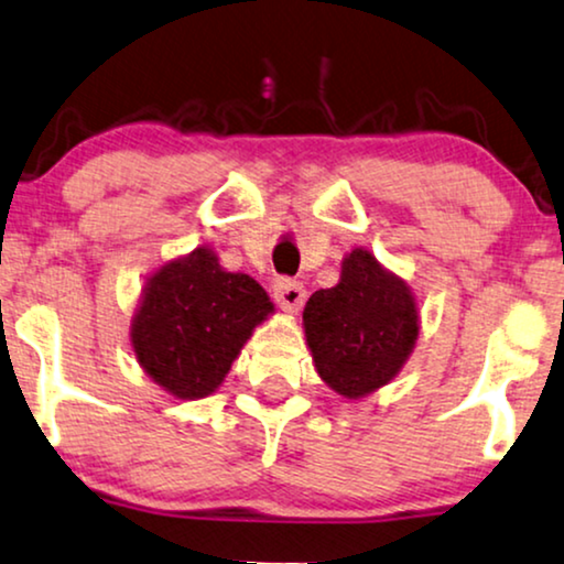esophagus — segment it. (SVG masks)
<instances>
[{"mask_svg":"<svg viewBox=\"0 0 564 564\" xmlns=\"http://www.w3.org/2000/svg\"><path fill=\"white\" fill-rule=\"evenodd\" d=\"M273 296H275V302L281 304V310L299 312L306 299V291L299 281H291V278H278L275 286H273Z\"/></svg>","mask_w":564,"mask_h":564,"instance_id":"1","label":"esophagus"}]
</instances>
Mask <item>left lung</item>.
Instances as JSON below:
<instances>
[{
    "label": "left lung",
    "instance_id": "8db88e82",
    "mask_svg": "<svg viewBox=\"0 0 564 564\" xmlns=\"http://www.w3.org/2000/svg\"><path fill=\"white\" fill-rule=\"evenodd\" d=\"M304 333L317 375L335 393L361 398L401 372L419 335L416 304L401 278L354 249L338 286L306 302Z\"/></svg>",
    "mask_w": 564,
    "mask_h": 564
}]
</instances>
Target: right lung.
<instances>
[{
  "label": "right lung",
  "mask_w": 564,
  "mask_h": 564,
  "mask_svg": "<svg viewBox=\"0 0 564 564\" xmlns=\"http://www.w3.org/2000/svg\"><path fill=\"white\" fill-rule=\"evenodd\" d=\"M270 312L273 302L254 278L226 273L199 247L148 281L132 323L134 356L176 398L210 395Z\"/></svg>",
  "instance_id": "right-lung-1"
}]
</instances>
